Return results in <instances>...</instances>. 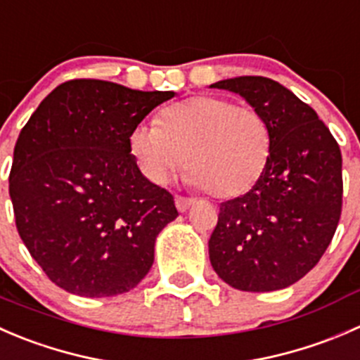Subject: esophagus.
<instances>
[{"label":"esophagus","instance_id":"esophagus-1","mask_svg":"<svg viewBox=\"0 0 360 360\" xmlns=\"http://www.w3.org/2000/svg\"><path fill=\"white\" fill-rule=\"evenodd\" d=\"M194 205V199L192 198H184V195H175V206L180 213L187 212L191 206Z\"/></svg>","mask_w":360,"mask_h":360}]
</instances>
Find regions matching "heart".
<instances>
[{"label": "heart", "mask_w": 360, "mask_h": 360, "mask_svg": "<svg viewBox=\"0 0 360 360\" xmlns=\"http://www.w3.org/2000/svg\"><path fill=\"white\" fill-rule=\"evenodd\" d=\"M158 124H138L129 150L154 184H168L187 162L188 184L215 198H238L264 173L271 129L252 106L220 96H192L162 110Z\"/></svg>", "instance_id": "b5f03b06"}]
</instances>
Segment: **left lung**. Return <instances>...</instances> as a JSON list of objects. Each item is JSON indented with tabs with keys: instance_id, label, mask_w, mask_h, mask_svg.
<instances>
[{
	"instance_id": "8db88e82",
	"label": "left lung",
	"mask_w": 360,
	"mask_h": 360,
	"mask_svg": "<svg viewBox=\"0 0 360 360\" xmlns=\"http://www.w3.org/2000/svg\"><path fill=\"white\" fill-rule=\"evenodd\" d=\"M240 94L271 129V155L247 194L220 205L208 241L217 275L245 292L301 280L329 247L341 215V152L315 110L266 77L212 84Z\"/></svg>"
}]
</instances>
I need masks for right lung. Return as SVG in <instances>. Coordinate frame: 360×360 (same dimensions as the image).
<instances>
[{
	"instance_id": "1",
	"label": "right lung",
	"mask_w": 360,
	"mask_h": 360,
	"mask_svg": "<svg viewBox=\"0 0 360 360\" xmlns=\"http://www.w3.org/2000/svg\"><path fill=\"white\" fill-rule=\"evenodd\" d=\"M173 96L70 80L20 131L10 173L17 231L60 289L110 297L150 271L155 240L179 212L166 188L141 175L129 136Z\"/></svg>"
}]
</instances>
